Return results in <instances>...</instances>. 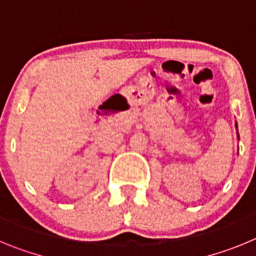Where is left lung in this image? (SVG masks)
Wrapping results in <instances>:
<instances>
[{"label":"left lung","mask_w":256,"mask_h":256,"mask_svg":"<svg viewBox=\"0 0 256 256\" xmlns=\"http://www.w3.org/2000/svg\"><path fill=\"white\" fill-rule=\"evenodd\" d=\"M236 126H237V125H236Z\"/></svg>","instance_id":"8db88e82"}]
</instances>
